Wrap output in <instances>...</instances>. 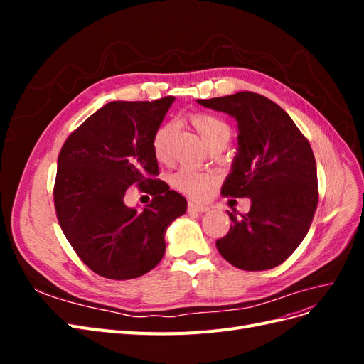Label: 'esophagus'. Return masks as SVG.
Masks as SVG:
<instances>
[{
	"label": "esophagus",
	"instance_id": "esophagus-1",
	"mask_svg": "<svg viewBox=\"0 0 364 364\" xmlns=\"http://www.w3.org/2000/svg\"><path fill=\"white\" fill-rule=\"evenodd\" d=\"M188 209L190 211H194V213H206L209 211V208L206 205H202V203H197V202H190L188 203Z\"/></svg>",
	"mask_w": 364,
	"mask_h": 364
}]
</instances>
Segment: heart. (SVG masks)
Instances as JSON below:
<instances>
[{
  "instance_id": "b5f03b06",
  "label": "heart",
  "mask_w": 364,
  "mask_h": 364,
  "mask_svg": "<svg viewBox=\"0 0 364 364\" xmlns=\"http://www.w3.org/2000/svg\"><path fill=\"white\" fill-rule=\"evenodd\" d=\"M190 124L197 130L205 144L213 149L215 146H228V142L232 138V129L217 115L206 112H194L188 115ZM173 127L168 123H162L153 132L151 136V150L153 155L159 162L170 161V142H171ZM215 178L209 173H202L188 167H182L171 176V185L176 190L200 199L213 190Z\"/></svg>"
}]
</instances>
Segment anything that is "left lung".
I'll return each instance as SVG.
<instances>
[{
  "mask_svg": "<svg viewBox=\"0 0 364 364\" xmlns=\"http://www.w3.org/2000/svg\"><path fill=\"white\" fill-rule=\"evenodd\" d=\"M238 121V153L222 186L225 197H250L249 213L230 217L217 249L232 266L259 272L279 266L302 243L318 202L310 142L289 114L257 92L197 100Z\"/></svg>",
  "mask_w": 364,
  "mask_h": 364,
  "instance_id": "obj_1",
  "label": "left lung"
}]
</instances>
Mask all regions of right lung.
<instances>
[{
  "mask_svg": "<svg viewBox=\"0 0 364 364\" xmlns=\"http://www.w3.org/2000/svg\"><path fill=\"white\" fill-rule=\"evenodd\" d=\"M174 97L111 102L63 142L54 182L59 225L83 264L107 279L139 278L165 253L164 234L186 200L161 179L153 132ZM135 186L152 196L142 212L124 203Z\"/></svg>",
  "mask_w": 364,
  "mask_h": 364,
  "instance_id": "1",
  "label": "right lung"
}]
</instances>
